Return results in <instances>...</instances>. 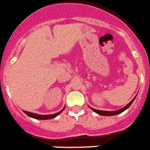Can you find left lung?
Masks as SVG:
<instances>
[{"label":"left lung","instance_id":"left-lung-1","mask_svg":"<svg viewBox=\"0 0 150 150\" xmlns=\"http://www.w3.org/2000/svg\"><path fill=\"white\" fill-rule=\"evenodd\" d=\"M137 96H135V97H134V98H133L132 100L130 101V102H129L128 104L126 105L124 107V108H121V109H118V110H116V111H101V110H97V109H95V108H92V107H90L89 106V108H91V109L93 110V112H95L96 113L98 114L99 115H102V116H113V115H118V114H121L123 112H125V110H127V108L130 107V105H131V104L133 103V102L134 101V99L136 98Z\"/></svg>","mask_w":150,"mask_h":150}]
</instances>
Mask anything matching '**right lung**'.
Masks as SVG:
<instances>
[{
	"instance_id": "obj_1",
	"label": "right lung",
	"mask_w": 150,
	"mask_h": 150,
	"mask_svg": "<svg viewBox=\"0 0 150 150\" xmlns=\"http://www.w3.org/2000/svg\"><path fill=\"white\" fill-rule=\"evenodd\" d=\"M65 109V107L62 108V109L60 111V112H57L55 114H52V115H38V114H35V113H32V112H26V111H23L25 115H27L29 117H33V118H35V119H38V120H48V119H52V118H54L55 117H57V115H60L61 112Z\"/></svg>"
}]
</instances>
